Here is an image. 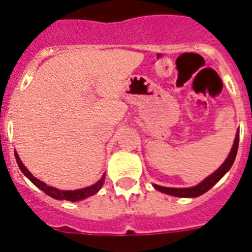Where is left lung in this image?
<instances>
[{"instance_id":"left-lung-1","label":"left lung","mask_w":252,"mask_h":252,"mask_svg":"<svg viewBox=\"0 0 252 252\" xmlns=\"http://www.w3.org/2000/svg\"><path fill=\"white\" fill-rule=\"evenodd\" d=\"M239 133L240 131L239 129H237L234 144H232L231 150H230L229 155H227V158L225 159L224 163L220 165V168H219L218 170L214 171L211 175H209L208 178H205L203 182L199 183L197 185H195V187H191V188H166V187H160V185L153 184V187L158 190V191L171 195V196H178V197H196L205 194L208 190H210L211 188L219 182V180L221 179L222 176L230 170L232 164H234L235 158H236V154H237V148H239Z\"/></svg>"}]
</instances>
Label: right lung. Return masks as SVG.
<instances>
[{"instance_id":"add662e5","label":"right lung","mask_w":252,"mask_h":252,"mask_svg":"<svg viewBox=\"0 0 252 252\" xmlns=\"http://www.w3.org/2000/svg\"><path fill=\"white\" fill-rule=\"evenodd\" d=\"M15 157H16V161H17L21 171H22V173L25 174L28 179L33 183V184L36 185L38 189H41L42 191L46 192L48 196L53 197V199H56V200H68V201H72V203H74V201L83 200V199H87V197L92 196V195L97 194V192L100 190V188L103 187V184H104L105 174H103L102 178H100V179L98 180L95 184L91 185V187H87V188H83V189H77V190H60V189H57V188L49 187V185H47L46 183L41 182L39 179L34 178V176L32 175L30 171H28V169L23 165V163L21 161L20 157H18V154L16 152H15Z\"/></svg>"}]
</instances>
